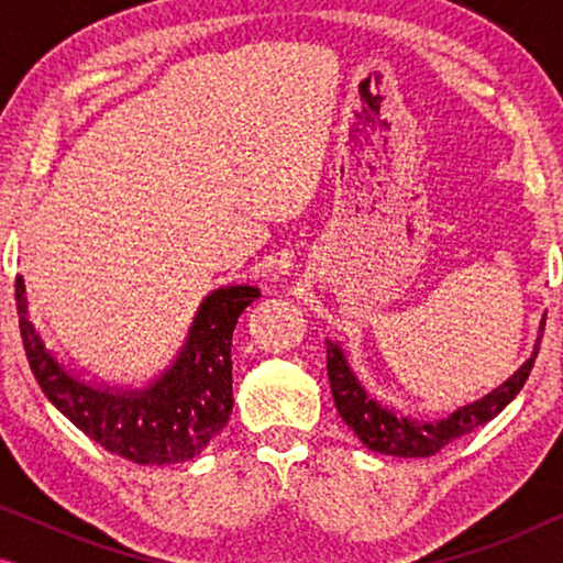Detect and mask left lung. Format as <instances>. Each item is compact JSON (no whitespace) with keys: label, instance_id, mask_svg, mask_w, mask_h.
Segmentation results:
<instances>
[{"label":"left lung","instance_id":"1","mask_svg":"<svg viewBox=\"0 0 563 563\" xmlns=\"http://www.w3.org/2000/svg\"><path fill=\"white\" fill-rule=\"evenodd\" d=\"M543 325L545 318L541 320V328H538L533 353H530V358L510 376V379L499 384L497 389H492L489 395L476 399V402L459 407V410H453L449 418L435 422L412 420L407 418V415H399L397 410H391V407L382 405L379 399L366 389L361 376L353 372L341 343L325 341L328 379L330 389H333L338 415H341L345 426L358 435V441L376 453H387V456L399 459L435 456V453L445 449L451 441H456V438L472 433L474 428L497 418V415L512 402L515 395H518L522 384H526L530 376V368L536 364L538 349H541Z\"/></svg>","mask_w":563,"mask_h":563}]
</instances>
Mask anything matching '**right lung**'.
Segmentation results:
<instances>
[{"mask_svg": "<svg viewBox=\"0 0 563 563\" xmlns=\"http://www.w3.org/2000/svg\"><path fill=\"white\" fill-rule=\"evenodd\" d=\"M20 335L45 397L84 435L133 464L164 466L195 459L225 428L233 412V330L256 287L212 289L197 307L176 358L143 387H110L68 368L37 333L25 282H14Z\"/></svg>", "mask_w": 563, "mask_h": 563, "instance_id": "1", "label": "right lung"}]
</instances>
